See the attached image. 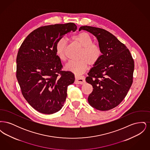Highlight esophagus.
Instances as JSON below:
<instances>
[{"label": "esophagus", "mask_w": 150, "mask_h": 150, "mask_svg": "<svg viewBox=\"0 0 150 150\" xmlns=\"http://www.w3.org/2000/svg\"><path fill=\"white\" fill-rule=\"evenodd\" d=\"M85 78L84 76H75V84H83L85 83Z\"/></svg>", "instance_id": "esophagus-1"}]
</instances>
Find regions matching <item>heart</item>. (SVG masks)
<instances>
[{"label":"heart","mask_w":150,"mask_h":150,"mask_svg":"<svg viewBox=\"0 0 150 150\" xmlns=\"http://www.w3.org/2000/svg\"><path fill=\"white\" fill-rule=\"evenodd\" d=\"M72 40L81 47L78 61H70L65 66L66 70L79 76L86 71L88 65H94L102 56V50L100 45L93 43L92 36L86 32L80 33L71 37ZM67 40L65 38L59 39L56 44V53L57 57L62 61L66 60L65 50Z\"/></svg>","instance_id":"heart-1"}]
</instances>
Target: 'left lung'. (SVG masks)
Returning <instances> with one entry per match:
<instances>
[{
	"instance_id": "8db88e82",
	"label": "left lung",
	"mask_w": 150,
	"mask_h": 150,
	"mask_svg": "<svg viewBox=\"0 0 150 150\" xmlns=\"http://www.w3.org/2000/svg\"><path fill=\"white\" fill-rule=\"evenodd\" d=\"M81 30L97 38L102 53L86 79L93 86L88 102L98 110H110L121 103L132 86L134 60L127 47L107 30L88 26Z\"/></svg>"
}]
</instances>
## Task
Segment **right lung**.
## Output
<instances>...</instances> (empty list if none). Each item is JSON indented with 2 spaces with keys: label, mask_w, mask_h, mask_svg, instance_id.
<instances>
[{
  "label": "right lung",
  "mask_w": 150,
  "mask_h": 150,
  "mask_svg": "<svg viewBox=\"0 0 150 150\" xmlns=\"http://www.w3.org/2000/svg\"><path fill=\"white\" fill-rule=\"evenodd\" d=\"M76 29L71 22L40 27L26 38L19 48L16 78L25 100L40 113L59 111L68 86L75 81L72 72L62 70L55 47L59 39Z\"/></svg>",
  "instance_id": "add662e5"
}]
</instances>
